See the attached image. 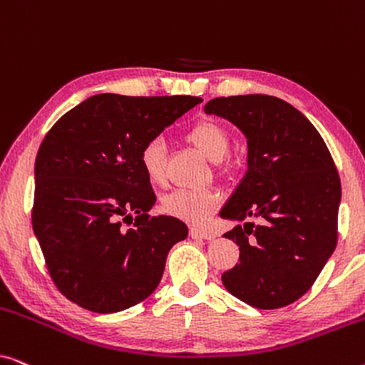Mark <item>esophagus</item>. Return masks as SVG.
<instances>
[{
    "label": "esophagus",
    "instance_id": "esophagus-1",
    "mask_svg": "<svg viewBox=\"0 0 365 365\" xmlns=\"http://www.w3.org/2000/svg\"><path fill=\"white\" fill-rule=\"evenodd\" d=\"M189 236L192 239H206V241H211L216 236L211 231H207V229H202V227H191L189 229Z\"/></svg>",
    "mask_w": 365,
    "mask_h": 365
}]
</instances>
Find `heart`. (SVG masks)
<instances>
[{"label":"heart","mask_w":365,"mask_h":365,"mask_svg":"<svg viewBox=\"0 0 365 365\" xmlns=\"http://www.w3.org/2000/svg\"><path fill=\"white\" fill-rule=\"evenodd\" d=\"M186 141L192 144L209 161L219 163L227 154L229 131L214 119H199L184 134ZM139 166L146 178L156 186L166 182L164 171V149L159 139L144 144L139 151ZM219 196L209 189H179L164 197L163 209L169 216L181 219L187 224L201 226L216 211Z\"/></svg>","instance_id":"1"}]
</instances>
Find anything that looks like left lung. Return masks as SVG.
Segmentation results:
<instances>
[{"instance_id":"8db88e82","label":"left lung","mask_w":365,"mask_h":365,"mask_svg":"<svg viewBox=\"0 0 365 365\" xmlns=\"http://www.w3.org/2000/svg\"><path fill=\"white\" fill-rule=\"evenodd\" d=\"M204 111L241 129L247 171L221 217L239 262L222 274L232 296L257 309L296 302L316 282L337 244L341 179L324 139L301 111L276 96L214 98Z\"/></svg>"}]
</instances>
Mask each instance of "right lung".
I'll use <instances>...</instances> for the list:
<instances>
[{"mask_svg": "<svg viewBox=\"0 0 365 365\" xmlns=\"http://www.w3.org/2000/svg\"><path fill=\"white\" fill-rule=\"evenodd\" d=\"M201 101L96 94L44 136L34 163L33 231L49 276L69 301L111 314L158 287L169 249L187 237V226L148 214L156 196L139 151ZM126 220L135 226L124 230Z\"/></svg>", "mask_w": 365, "mask_h": 365, "instance_id": "right-lung-1", "label": "right lung"}]
</instances>
